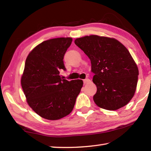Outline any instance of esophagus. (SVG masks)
<instances>
[{
  "label": "esophagus",
  "instance_id": "1",
  "mask_svg": "<svg viewBox=\"0 0 151 151\" xmlns=\"http://www.w3.org/2000/svg\"><path fill=\"white\" fill-rule=\"evenodd\" d=\"M83 82H84V84H87V83H90L91 80L89 78H86V79H85V80H83Z\"/></svg>",
  "mask_w": 151,
  "mask_h": 151
}]
</instances>
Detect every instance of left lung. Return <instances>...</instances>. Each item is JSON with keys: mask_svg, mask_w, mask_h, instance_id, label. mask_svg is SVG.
Masks as SVG:
<instances>
[{"mask_svg": "<svg viewBox=\"0 0 151 151\" xmlns=\"http://www.w3.org/2000/svg\"><path fill=\"white\" fill-rule=\"evenodd\" d=\"M75 43L91 60L96 105L115 111L129 103L136 91L139 69L127 48L115 39L98 35L78 38Z\"/></svg>", "mask_w": 151, "mask_h": 151, "instance_id": "obj_1", "label": "left lung"}]
</instances>
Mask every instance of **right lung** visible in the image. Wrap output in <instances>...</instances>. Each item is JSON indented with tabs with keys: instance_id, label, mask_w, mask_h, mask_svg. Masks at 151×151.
<instances>
[{
	"instance_id": "1",
	"label": "right lung",
	"mask_w": 151,
	"mask_h": 151,
	"mask_svg": "<svg viewBox=\"0 0 151 151\" xmlns=\"http://www.w3.org/2000/svg\"><path fill=\"white\" fill-rule=\"evenodd\" d=\"M72 38L49 39L37 45L25 61L21 86L27 101L33 111L48 120H58L72 112L83 87L80 79L68 81L61 78L66 68L64 56Z\"/></svg>"
}]
</instances>
